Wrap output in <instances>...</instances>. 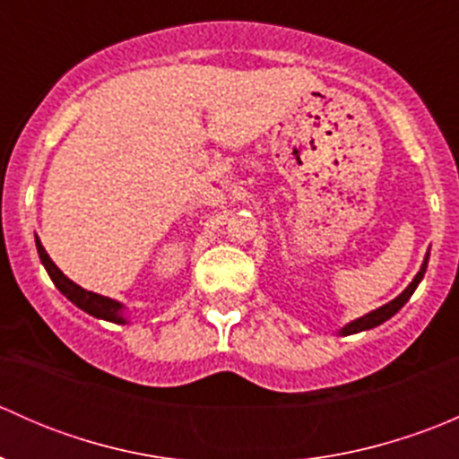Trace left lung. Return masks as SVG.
Segmentation results:
<instances>
[{"instance_id": "obj_1", "label": "left lung", "mask_w": 459, "mask_h": 459, "mask_svg": "<svg viewBox=\"0 0 459 459\" xmlns=\"http://www.w3.org/2000/svg\"><path fill=\"white\" fill-rule=\"evenodd\" d=\"M427 266H429V253H427V257H424L422 268H420L418 275L413 277V281H411V284L406 286V289L402 290V293L397 295L395 299H391V302L384 304V307H379V308H375V311L367 313V316H362V317L353 319V322H349L344 328H342L340 335H353V333L368 331V328H375V326H379V324L386 322V319H391L393 316H395L397 311H400L402 307H404L406 302H409L411 295L415 293V289H418V284H420V281H422L424 273H427Z\"/></svg>"}]
</instances>
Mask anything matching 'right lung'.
<instances>
[{
    "label": "right lung",
    "mask_w": 459,
    "mask_h": 459,
    "mask_svg": "<svg viewBox=\"0 0 459 459\" xmlns=\"http://www.w3.org/2000/svg\"><path fill=\"white\" fill-rule=\"evenodd\" d=\"M35 244H37V253H39L41 264H44V268L48 271L50 280H53V284L57 286L59 293L66 295V298L71 299L77 308L86 311L88 316L106 319V322L126 324V317H124V311H122L124 308L122 304L115 302V299H110V298H104V295L92 293V290L82 289L80 284H75L73 280H68V277L64 275L57 266H55V262L48 257V253L44 251L39 238H35Z\"/></svg>",
    "instance_id": "obj_1"
}]
</instances>
